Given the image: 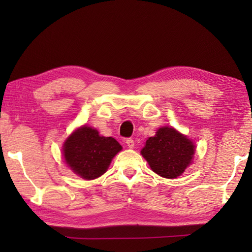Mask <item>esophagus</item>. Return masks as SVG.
<instances>
[{
    "label": "esophagus",
    "mask_w": 252,
    "mask_h": 252,
    "mask_svg": "<svg viewBox=\"0 0 252 252\" xmlns=\"http://www.w3.org/2000/svg\"><path fill=\"white\" fill-rule=\"evenodd\" d=\"M126 144L127 146V148L132 149V148L134 147V140H133V139H131V138L126 139Z\"/></svg>",
    "instance_id": "1"
}]
</instances>
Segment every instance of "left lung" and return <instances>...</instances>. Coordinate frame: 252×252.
<instances>
[{
  "label": "left lung",
  "mask_w": 252,
  "mask_h": 252,
  "mask_svg": "<svg viewBox=\"0 0 252 252\" xmlns=\"http://www.w3.org/2000/svg\"><path fill=\"white\" fill-rule=\"evenodd\" d=\"M195 147L188 136L171 126H162L147 140L141 155L153 172L174 179L185 172L193 159Z\"/></svg>",
  "instance_id": "1"
}]
</instances>
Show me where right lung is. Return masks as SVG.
<instances>
[{"label": "right lung", "mask_w": 252, "mask_h": 252, "mask_svg": "<svg viewBox=\"0 0 252 252\" xmlns=\"http://www.w3.org/2000/svg\"><path fill=\"white\" fill-rule=\"evenodd\" d=\"M121 149L120 143L112 136H102L97 130L83 126L65 140L63 157L75 174L85 180H93L108 170Z\"/></svg>", "instance_id": "right-lung-1"}]
</instances>
